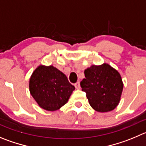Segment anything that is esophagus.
I'll return each instance as SVG.
<instances>
[{
    "label": "esophagus",
    "mask_w": 146,
    "mask_h": 146,
    "mask_svg": "<svg viewBox=\"0 0 146 146\" xmlns=\"http://www.w3.org/2000/svg\"><path fill=\"white\" fill-rule=\"evenodd\" d=\"M75 87H76V89H80L81 88V86H80V83L77 82L76 84H75Z\"/></svg>",
    "instance_id": "1"
}]
</instances>
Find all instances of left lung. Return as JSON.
<instances>
[{"mask_svg":"<svg viewBox=\"0 0 146 146\" xmlns=\"http://www.w3.org/2000/svg\"><path fill=\"white\" fill-rule=\"evenodd\" d=\"M81 82L90 106L96 111L107 112L116 108L120 102L123 82L119 72L108 63L92 65L84 71Z\"/></svg>","mask_w":146,"mask_h":146,"instance_id":"8db88e82","label":"left lung"}]
</instances>
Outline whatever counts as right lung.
Wrapping results in <instances>:
<instances>
[{"label": "right lung", "instance_id": "obj_1", "mask_svg": "<svg viewBox=\"0 0 146 146\" xmlns=\"http://www.w3.org/2000/svg\"><path fill=\"white\" fill-rule=\"evenodd\" d=\"M29 92L39 107L56 111L68 102L75 87L67 76L53 65H39L32 73Z\"/></svg>", "mask_w": 146, "mask_h": 146}]
</instances>
